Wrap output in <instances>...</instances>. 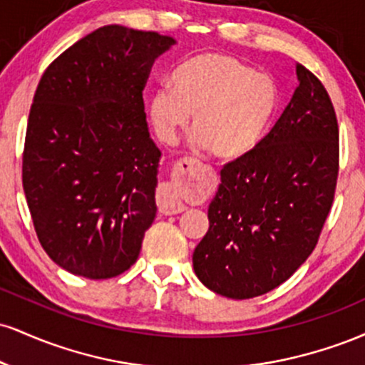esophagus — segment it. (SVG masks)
I'll use <instances>...</instances> for the list:
<instances>
[{
    "label": "esophagus",
    "instance_id": "esophagus-1",
    "mask_svg": "<svg viewBox=\"0 0 365 365\" xmlns=\"http://www.w3.org/2000/svg\"><path fill=\"white\" fill-rule=\"evenodd\" d=\"M195 161L192 159H182L178 161L177 166H183V165H194ZM158 207L163 215H177V212L185 211V206H183L182 199H180V192L177 187V182H166L159 187V194H158Z\"/></svg>",
    "mask_w": 365,
    "mask_h": 365
}]
</instances>
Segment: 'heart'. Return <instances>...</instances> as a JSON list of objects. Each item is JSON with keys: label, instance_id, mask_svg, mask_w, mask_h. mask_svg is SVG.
Wrapping results in <instances>:
<instances>
[{"label": "heart", "instance_id": "b5f03b06", "mask_svg": "<svg viewBox=\"0 0 365 365\" xmlns=\"http://www.w3.org/2000/svg\"><path fill=\"white\" fill-rule=\"evenodd\" d=\"M170 82L171 87H156L148 101L158 139L175 144L194 115L192 144L221 161L252 153L278 106L273 77L228 54H195L180 63Z\"/></svg>", "mask_w": 365, "mask_h": 365}]
</instances>
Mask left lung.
I'll list each match as a JSON object with an SVG mask.
<instances>
[{
    "mask_svg": "<svg viewBox=\"0 0 365 365\" xmlns=\"http://www.w3.org/2000/svg\"><path fill=\"white\" fill-rule=\"evenodd\" d=\"M299 87L257 148L221 170L194 271L209 290L244 300L271 292L307 261L338 178V121L328 92L304 65Z\"/></svg>",
    "mask_w": 365,
    "mask_h": 365,
    "instance_id": "8db88e82",
    "label": "left lung"
}]
</instances>
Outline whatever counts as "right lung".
<instances>
[{
	"label": "right lung",
	"instance_id": "obj_1",
	"mask_svg": "<svg viewBox=\"0 0 365 365\" xmlns=\"http://www.w3.org/2000/svg\"><path fill=\"white\" fill-rule=\"evenodd\" d=\"M177 41L104 25L54 60L29 113L22 183L46 254L68 273L106 279L137 261L156 217L161 150L142 91Z\"/></svg>",
	"mask_w": 365,
	"mask_h": 365
}]
</instances>
